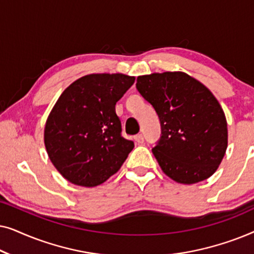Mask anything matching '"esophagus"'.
<instances>
[{
    "mask_svg": "<svg viewBox=\"0 0 254 254\" xmlns=\"http://www.w3.org/2000/svg\"><path fill=\"white\" fill-rule=\"evenodd\" d=\"M134 140L137 142L138 144H142L144 142V138H143V135L142 134H137V135H135L134 136Z\"/></svg>",
    "mask_w": 254,
    "mask_h": 254,
    "instance_id": "esophagus-1",
    "label": "esophagus"
}]
</instances>
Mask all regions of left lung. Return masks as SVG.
I'll return each instance as SVG.
<instances>
[{
    "label": "left lung",
    "mask_w": 254,
    "mask_h": 254,
    "mask_svg": "<svg viewBox=\"0 0 254 254\" xmlns=\"http://www.w3.org/2000/svg\"><path fill=\"white\" fill-rule=\"evenodd\" d=\"M136 89L161 120L152 154L162 171L185 185L213 176L227 151L228 126L210 90L183 71L138 76Z\"/></svg>",
    "instance_id": "left-lung-1"
}]
</instances>
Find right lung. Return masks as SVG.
Masks as SVG:
<instances>
[{
  "instance_id": "1",
  "label": "right lung",
  "mask_w": 254,
  "mask_h": 254,
  "mask_svg": "<svg viewBox=\"0 0 254 254\" xmlns=\"http://www.w3.org/2000/svg\"><path fill=\"white\" fill-rule=\"evenodd\" d=\"M134 76L90 74L72 82L46 120L44 142L55 169L77 186L95 187L119 171L134 142L121 136L116 104Z\"/></svg>"
}]
</instances>
